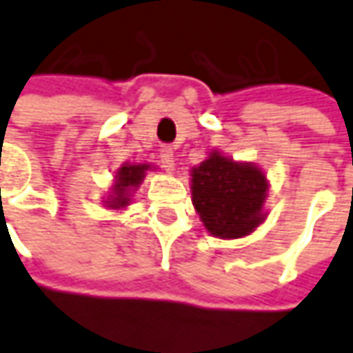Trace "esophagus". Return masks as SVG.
Segmentation results:
<instances>
[{"mask_svg":"<svg viewBox=\"0 0 353 353\" xmlns=\"http://www.w3.org/2000/svg\"><path fill=\"white\" fill-rule=\"evenodd\" d=\"M160 162H162V168H164L165 172H170V174L176 170V158H174V150L170 146H164L160 150Z\"/></svg>","mask_w":353,"mask_h":353,"instance_id":"1","label":"esophagus"}]
</instances>
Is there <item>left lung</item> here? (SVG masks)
I'll list each match as a JSON object with an SVG mask.
<instances>
[{"mask_svg":"<svg viewBox=\"0 0 353 353\" xmlns=\"http://www.w3.org/2000/svg\"><path fill=\"white\" fill-rule=\"evenodd\" d=\"M189 176L193 207L211 236L244 238L268 219L270 181L254 162H238L211 150Z\"/></svg>","mask_w":353,"mask_h":353,"instance_id":"left-lung-1","label":"left lung"}]
</instances>
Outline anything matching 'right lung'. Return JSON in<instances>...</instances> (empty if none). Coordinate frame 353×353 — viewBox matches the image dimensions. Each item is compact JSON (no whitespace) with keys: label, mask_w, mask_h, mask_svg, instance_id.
<instances>
[{"label":"right lung","mask_w":353,"mask_h":353,"mask_svg":"<svg viewBox=\"0 0 353 353\" xmlns=\"http://www.w3.org/2000/svg\"><path fill=\"white\" fill-rule=\"evenodd\" d=\"M152 170L154 165L146 164V162L144 164H132V162L121 164V168L113 176V183L101 201V205L111 209V211H125L132 203V197H134L137 189L142 185L146 174Z\"/></svg>","instance_id":"right-lung-1"}]
</instances>
